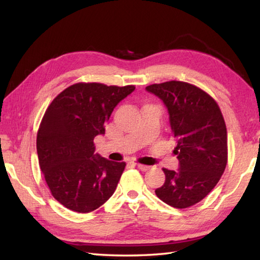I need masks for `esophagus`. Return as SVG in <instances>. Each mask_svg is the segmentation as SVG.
I'll return each mask as SVG.
<instances>
[{
	"instance_id": "obj_1",
	"label": "esophagus",
	"mask_w": 260,
	"mask_h": 260,
	"mask_svg": "<svg viewBox=\"0 0 260 260\" xmlns=\"http://www.w3.org/2000/svg\"><path fill=\"white\" fill-rule=\"evenodd\" d=\"M136 167L139 168L140 170H142V171H148L150 170V167H147V165H144V164H140V163H136Z\"/></svg>"
}]
</instances>
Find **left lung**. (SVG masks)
Segmentation results:
<instances>
[{
  "mask_svg": "<svg viewBox=\"0 0 260 260\" xmlns=\"http://www.w3.org/2000/svg\"><path fill=\"white\" fill-rule=\"evenodd\" d=\"M163 101L178 145V172L163 169L164 184L157 198L176 209L200 202L217 185L228 162L227 127L218 103L194 85L165 81L146 87Z\"/></svg>",
  "mask_w": 260,
  "mask_h": 260,
  "instance_id": "left-lung-1",
  "label": "left lung"
}]
</instances>
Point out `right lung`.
<instances>
[{
  "mask_svg": "<svg viewBox=\"0 0 260 260\" xmlns=\"http://www.w3.org/2000/svg\"><path fill=\"white\" fill-rule=\"evenodd\" d=\"M135 86L77 82L49 105L37 134L39 165L52 197L75 212L88 213L113 196L126 163L95 155L93 139Z\"/></svg>",
  "mask_w": 260,
  "mask_h": 260,
  "instance_id": "obj_1",
  "label": "right lung"
}]
</instances>
